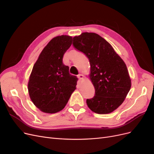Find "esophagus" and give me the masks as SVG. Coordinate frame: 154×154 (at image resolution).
<instances>
[{
  "instance_id": "1",
  "label": "esophagus",
  "mask_w": 154,
  "mask_h": 154,
  "mask_svg": "<svg viewBox=\"0 0 154 154\" xmlns=\"http://www.w3.org/2000/svg\"><path fill=\"white\" fill-rule=\"evenodd\" d=\"M78 78H79V80H80V81L82 82L83 80V74H80L78 76Z\"/></svg>"
}]
</instances>
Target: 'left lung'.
<instances>
[{
    "label": "left lung",
    "mask_w": 154,
    "mask_h": 154,
    "mask_svg": "<svg viewBox=\"0 0 154 154\" xmlns=\"http://www.w3.org/2000/svg\"><path fill=\"white\" fill-rule=\"evenodd\" d=\"M73 45L89 60L88 78L95 96L87 100L88 107L99 114L112 112L123 103L131 87L125 63L108 42L94 32L74 36Z\"/></svg>",
    "instance_id": "left-lung-1"
}]
</instances>
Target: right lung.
Here are the masks:
<instances>
[{
  "mask_svg": "<svg viewBox=\"0 0 154 154\" xmlns=\"http://www.w3.org/2000/svg\"><path fill=\"white\" fill-rule=\"evenodd\" d=\"M72 37H54L42 51L31 72L27 89L30 99L40 110L54 114L64 109L76 88L78 78L69 73L63 57Z\"/></svg>",
  "mask_w": 154,
  "mask_h": 154,
  "instance_id": "right-lung-1",
  "label": "right lung"
}]
</instances>
